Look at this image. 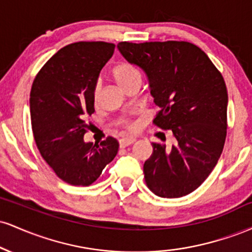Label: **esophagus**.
I'll return each instance as SVG.
<instances>
[{"label": "esophagus", "mask_w": 252, "mask_h": 252, "mask_svg": "<svg viewBox=\"0 0 252 252\" xmlns=\"http://www.w3.org/2000/svg\"><path fill=\"white\" fill-rule=\"evenodd\" d=\"M136 141L135 137H123L120 140V147L124 148V147H128L130 144H132Z\"/></svg>", "instance_id": "obj_1"}]
</instances>
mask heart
I'll use <instances>...</instances> for the list:
<instances>
[{
  "label": "heart",
  "mask_w": 252,
  "mask_h": 252,
  "mask_svg": "<svg viewBox=\"0 0 252 252\" xmlns=\"http://www.w3.org/2000/svg\"><path fill=\"white\" fill-rule=\"evenodd\" d=\"M112 76H114V79L116 80L121 89H126V86L129 85L130 83L135 82V80H141V76L138 73V71L136 70L135 67H132L129 63H118L114 67L112 70ZM92 98H94V103L98 104L99 103V85H97L96 88L94 89V94H92ZM122 124L126 128L128 129H134V124L130 122L129 118H123Z\"/></svg>",
  "instance_id": "heart-1"
}]
</instances>
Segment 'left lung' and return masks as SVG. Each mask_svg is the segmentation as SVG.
<instances>
[{
	"instance_id": "8db88e82",
	"label": "left lung",
	"mask_w": 252,
	"mask_h": 252,
	"mask_svg": "<svg viewBox=\"0 0 252 252\" xmlns=\"http://www.w3.org/2000/svg\"><path fill=\"white\" fill-rule=\"evenodd\" d=\"M117 48L148 79L160 108L154 124L175 138L172 148L152 143L153 154L143 166L147 186L161 198L189 194L211 174L224 148L227 90L222 76L190 42L124 41Z\"/></svg>"
}]
</instances>
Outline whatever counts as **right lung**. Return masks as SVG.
Returning a JSON list of instances; mask_svg holds the SVG:
<instances>
[{
  "label": "right lung",
  "mask_w": 252,
  "mask_h": 252,
  "mask_svg": "<svg viewBox=\"0 0 252 252\" xmlns=\"http://www.w3.org/2000/svg\"><path fill=\"white\" fill-rule=\"evenodd\" d=\"M114 43L76 42L43 65L31 90L32 129L40 154L62 180L89 186L118 152L117 140L85 142L86 116L94 112L92 94Z\"/></svg>",
  "instance_id": "1"
}]
</instances>
